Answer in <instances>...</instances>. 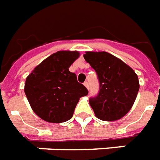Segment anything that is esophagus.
Segmentation results:
<instances>
[{
  "label": "esophagus",
  "mask_w": 160,
  "mask_h": 160,
  "mask_svg": "<svg viewBox=\"0 0 160 160\" xmlns=\"http://www.w3.org/2000/svg\"><path fill=\"white\" fill-rule=\"evenodd\" d=\"M84 86L87 87V89H89V85H88V82H87V81H86V82H84Z\"/></svg>",
  "instance_id": "obj_1"
}]
</instances>
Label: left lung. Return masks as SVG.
I'll return each mask as SVG.
<instances>
[{"label": "left lung", "instance_id": "8db88e82", "mask_svg": "<svg viewBox=\"0 0 160 160\" xmlns=\"http://www.w3.org/2000/svg\"><path fill=\"white\" fill-rule=\"evenodd\" d=\"M84 58L96 71L99 80L98 95L89 99L95 116L106 122L123 118L137 97V74L122 60L105 51H87Z\"/></svg>", "mask_w": 160, "mask_h": 160}]
</instances>
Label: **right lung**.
I'll return each instance as SVG.
<instances>
[{
  "instance_id": "1",
  "label": "right lung",
  "mask_w": 160,
  "mask_h": 160,
  "mask_svg": "<svg viewBox=\"0 0 160 160\" xmlns=\"http://www.w3.org/2000/svg\"><path fill=\"white\" fill-rule=\"evenodd\" d=\"M80 57L76 50H62L43 60L26 77L25 93L32 111L48 122L72 118L80 98L88 94L69 67Z\"/></svg>"
}]
</instances>
